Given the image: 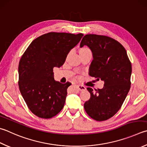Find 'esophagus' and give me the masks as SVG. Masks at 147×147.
Returning <instances> with one entry per match:
<instances>
[{"label":"esophagus","instance_id":"1","mask_svg":"<svg viewBox=\"0 0 147 147\" xmlns=\"http://www.w3.org/2000/svg\"><path fill=\"white\" fill-rule=\"evenodd\" d=\"M78 89H79L80 90V91H82V90H86V87H84V86H83V85H78Z\"/></svg>","mask_w":147,"mask_h":147}]
</instances>
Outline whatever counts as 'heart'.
<instances>
[{
  "label": "heart",
  "mask_w": 147,
  "mask_h": 147,
  "mask_svg": "<svg viewBox=\"0 0 147 147\" xmlns=\"http://www.w3.org/2000/svg\"><path fill=\"white\" fill-rule=\"evenodd\" d=\"M86 49H87V48H85V49H83L82 50H86Z\"/></svg>",
  "instance_id": "heart-1"
}]
</instances>
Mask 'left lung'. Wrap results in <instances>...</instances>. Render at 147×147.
Wrapping results in <instances>:
<instances>
[{
    "label": "left lung",
    "instance_id": "obj_1",
    "mask_svg": "<svg viewBox=\"0 0 147 147\" xmlns=\"http://www.w3.org/2000/svg\"><path fill=\"white\" fill-rule=\"evenodd\" d=\"M84 46L92 53L89 75L104 82L102 89L95 92L87 88L90 98L85 101L84 109L90 118L105 121L119 110L127 97L130 88L131 63L124 47L110 37L86 34L80 43V47Z\"/></svg>",
    "mask_w": 147,
    "mask_h": 147
}]
</instances>
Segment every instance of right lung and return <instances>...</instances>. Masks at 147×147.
Returning <instances> with one entry per match:
<instances>
[{
  "mask_svg": "<svg viewBox=\"0 0 147 147\" xmlns=\"http://www.w3.org/2000/svg\"><path fill=\"white\" fill-rule=\"evenodd\" d=\"M84 34L51 32L34 39L21 57L18 87L28 108L34 115L48 119L63 109L71 83L55 80L53 68L64 63L69 51Z\"/></svg>",
  "mask_w": 147,
  "mask_h": 147,
  "instance_id": "right-lung-1",
  "label": "right lung"
}]
</instances>
